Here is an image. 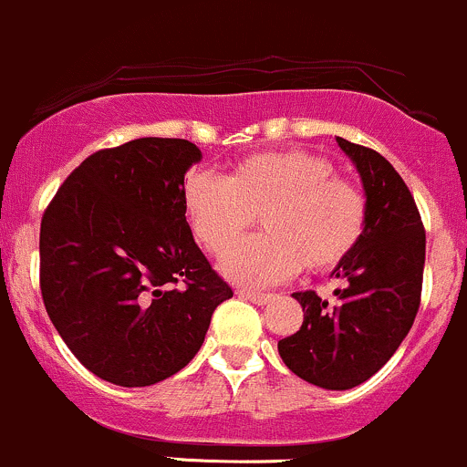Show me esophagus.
I'll return each mask as SVG.
<instances>
[{"mask_svg": "<svg viewBox=\"0 0 467 467\" xmlns=\"http://www.w3.org/2000/svg\"><path fill=\"white\" fill-rule=\"evenodd\" d=\"M238 295L243 296V299L252 301V304H256V306H265L274 299L272 295H265V292H252V290H238Z\"/></svg>", "mask_w": 467, "mask_h": 467, "instance_id": "obj_1", "label": "esophagus"}]
</instances>
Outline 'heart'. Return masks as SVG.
Returning <instances> with one entry per match:
<instances>
[{"instance_id": "b5f03b06", "label": "heart", "mask_w": 467, "mask_h": 467, "mask_svg": "<svg viewBox=\"0 0 467 467\" xmlns=\"http://www.w3.org/2000/svg\"><path fill=\"white\" fill-rule=\"evenodd\" d=\"M184 213L206 252L224 256L256 214L266 234L239 245L223 274L249 287H265L299 272H326L353 254L367 229L362 191L335 177L333 161L306 150L244 157L215 177L195 171L184 182Z\"/></svg>"}]
</instances>
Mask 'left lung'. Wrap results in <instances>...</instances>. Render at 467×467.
Instances as JSON below:
<instances>
[{
    "mask_svg": "<svg viewBox=\"0 0 467 467\" xmlns=\"http://www.w3.org/2000/svg\"><path fill=\"white\" fill-rule=\"evenodd\" d=\"M362 180L368 204L362 240L333 276L346 281L328 306L312 290L295 292L304 324L278 341L295 376L315 387L346 391L367 382L391 359L420 306L425 229L410 189L382 155L337 137Z\"/></svg>",
    "mask_w": 467,
    "mask_h": 467,
    "instance_id": "8db88e82",
    "label": "left lung"
}]
</instances>
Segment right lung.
I'll use <instances>...</instances> for the list:
<instances>
[{
    "label": "right lung",
    "instance_id": "obj_1",
    "mask_svg": "<svg viewBox=\"0 0 467 467\" xmlns=\"http://www.w3.org/2000/svg\"><path fill=\"white\" fill-rule=\"evenodd\" d=\"M186 139L143 137L88 157L40 227V290L51 324L94 376L150 387L186 367L234 292L195 244Z\"/></svg>",
    "mask_w": 467,
    "mask_h": 467
}]
</instances>
